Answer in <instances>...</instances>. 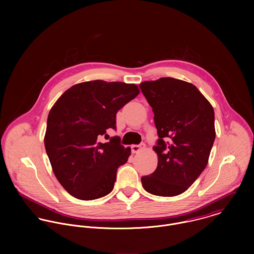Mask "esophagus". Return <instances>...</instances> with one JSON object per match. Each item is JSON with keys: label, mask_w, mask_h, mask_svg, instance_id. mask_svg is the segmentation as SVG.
<instances>
[{"label": "esophagus", "mask_w": 254, "mask_h": 254, "mask_svg": "<svg viewBox=\"0 0 254 254\" xmlns=\"http://www.w3.org/2000/svg\"><path fill=\"white\" fill-rule=\"evenodd\" d=\"M145 146V144H144V143H142V144H140V145H132V146H131V149H132V152H138L140 149L144 148Z\"/></svg>", "instance_id": "34e87169"}]
</instances>
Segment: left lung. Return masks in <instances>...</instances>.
I'll return each instance as SVG.
<instances>
[{
  "label": "left lung",
  "instance_id": "obj_1",
  "mask_svg": "<svg viewBox=\"0 0 254 254\" xmlns=\"http://www.w3.org/2000/svg\"><path fill=\"white\" fill-rule=\"evenodd\" d=\"M154 113L158 139L155 171L143 176L145 190L159 196L186 191L207 165L215 140L214 110L198 89L170 77L139 85Z\"/></svg>",
  "mask_w": 254,
  "mask_h": 254
}]
</instances>
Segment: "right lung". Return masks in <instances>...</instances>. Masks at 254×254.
I'll return each mask as SVG.
<instances>
[{
    "label": "right lung",
    "instance_id": "1",
    "mask_svg": "<svg viewBox=\"0 0 254 254\" xmlns=\"http://www.w3.org/2000/svg\"><path fill=\"white\" fill-rule=\"evenodd\" d=\"M140 93L135 84L95 80L74 85L52 108L45 147L53 171L74 197L92 200L113 190L118 167L127 162L131 148L111 137L116 113Z\"/></svg>",
    "mask_w": 254,
    "mask_h": 254
}]
</instances>
